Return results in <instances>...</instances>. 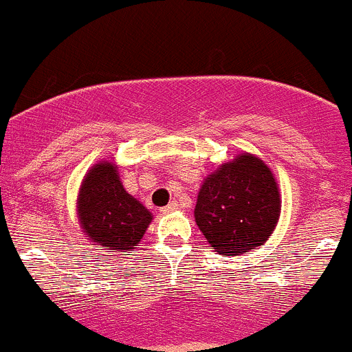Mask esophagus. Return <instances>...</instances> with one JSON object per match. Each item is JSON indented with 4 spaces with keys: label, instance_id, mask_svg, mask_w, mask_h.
Instances as JSON below:
<instances>
[{
    "label": "esophagus",
    "instance_id": "34e87169",
    "mask_svg": "<svg viewBox=\"0 0 352 352\" xmlns=\"http://www.w3.org/2000/svg\"><path fill=\"white\" fill-rule=\"evenodd\" d=\"M175 210H179V203H177V201H172V203H170L168 206L162 208L163 213H172V211H175Z\"/></svg>",
    "mask_w": 352,
    "mask_h": 352
}]
</instances>
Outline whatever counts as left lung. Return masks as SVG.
<instances>
[{
  "instance_id": "obj_1",
  "label": "left lung",
  "mask_w": 352,
  "mask_h": 352,
  "mask_svg": "<svg viewBox=\"0 0 352 352\" xmlns=\"http://www.w3.org/2000/svg\"><path fill=\"white\" fill-rule=\"evenodd\" d=\"M280 203L267 163L244 153L204 179L194 218L218 254L237 256L268 241L280 217Z\"/></svg>"
}]
</instances>
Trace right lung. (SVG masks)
Wrapping results in <instances>:
<instances>
[{"instance_id":"1","label":"right lung","mask_w":352,"mask_h":352,"mask_svg":"<svg viewBox=\"0 0 352 352\" xmlns=\"http://www.w3.org/2000/svg\"><path fill=\"white\" fill-rule=\"evenodd\" d=\"M118 166L96 163L85 173L77 197V214L91 242L108 252H127L141 242L153 217L122 186Z\"/></svg>"}]
</instances>
